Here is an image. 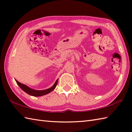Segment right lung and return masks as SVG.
<instances>
[{"mask_svg":"<svg viewBox=\"0 0 132 132\" xmlns=\"http://www.w3.org/2000/svg\"><path fill=\"white\" fill-rule=\"evenodd\" d=\"M15 80L20 87L24 92H26L28 94H29L30 95H31V96H43V95L49 94L50 92H51L52 91L54 90L55 88L56 87V86H57L58 79H57L55 81L54 85H53L52 87H51L48 89H44V90H36V89H33L32 88H29V87H28L27 86L24 85V84L20 83L18 80Z\"/></svg>","mask_w":132,"mask_h":132,"instance_id":"1","label":"right lung"}]
</instances>
